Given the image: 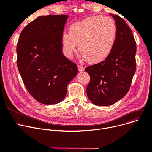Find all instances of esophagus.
Listing matches in <instances>:
<instances>
[{
	"label": "esophagus",
	"mask_w": 152,
	"mask_h": 152,
	"mask_svg": "<svg viewBox=\"0 0 152 152\" xmlns=\"http://www.w3.org/2000/svg\"><path fill=\"white\" fill-rule=\"evenodd\" d=\"M77 68H78V71H80V72L84 71V68L83 66H78Z\"/></svg>",
	"instance_id": "esophagus-1"
}]
</instances>
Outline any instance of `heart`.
Returning <instances> with one entry per match:
<instances>
[{
	"instance_id": "b5f03b06",
	"label": "heart",
	"mask_w": 152,
	"mask_h": 152,
	"mask_svg": "<svg viewBox=\"0 0 152 152\" xmlns=\"http://www.w3.org/2000/svg\"><path fill=\"white\" fill-rule=\"evenodd\" d=\"M117 38V27L112 18L93 16L72 25L69 34L64 33L61 45L64 55L71 58L78 50L89 64L100 63L109 56Z\"/></svg>"
}]
</instances>
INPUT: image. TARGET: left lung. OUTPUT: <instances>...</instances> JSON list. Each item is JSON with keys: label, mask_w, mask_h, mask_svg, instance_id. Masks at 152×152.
I'll return each mask as SVG.
<instances>
[{"label": "left lung", "mask_w": 152, "mask_h": 152, "mask_svg": "<svg viewBox=\"0 0 152 152\" xmlns=\"http://www.w3.org/2000/svg\"><path fill=\"white\" fill-rule=\"evenodd\" d=\"M115 21L117 38L114 48L105 61L85 69L90 76L86 88L91 102L108 106L128 92L136 70V43L129 26L119 16L110 14Z\"/></svg>", "instance_id": "obj_1"}]
</instances>
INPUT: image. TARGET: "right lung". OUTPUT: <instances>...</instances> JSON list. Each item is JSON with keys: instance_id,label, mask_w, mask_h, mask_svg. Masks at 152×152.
Masks as SVG:
<instances>
[{"instance_id": "obj_1", "label": "right lung", "mask_w": 152, "mask_h": 152, "mask_svg": "<svg viewBox=\"0 0 152 152\" xmlns=\"http://www.w3.org/2000/svg\"><path fill=\"white\" fill-rule=\"evenodd\" d=\"M68 18L38 17L23 29L17 43V64L25 86L43 104L61 102L78 72L76 64L62 53L61 37Z\"/></svg>"}]
</instances>
